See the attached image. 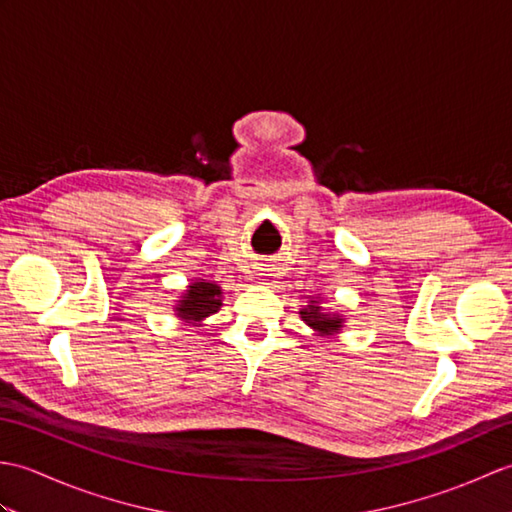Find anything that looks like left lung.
<instances>
[{"instance_id":"left-lung-1","label":"left lung","mask_w":512,"mask_h":512,"mask_svg":"<svg viewBox=\"0 0 512 512\" xmlns=\"http://www.w3.org/2000/svg\"><path fill=\"white\" fill-rule=\"evenodd\" d=\"M303 321H306L310 328H314L321 334H332L336 330H341V319L339 317H330V314H321L317 306H310L301 312Z\"/></svg>"}]
</instances>
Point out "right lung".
<instances>
[{
  "label": "right lung",
  "mask_w": 512,
  "mask_h": 512,
  "mask_svg": "<svg viewBox=\"0 0 512 512\" xmlns=\"http://www.w3.org/2000/svg\"><path fill=\"white\" fill-rule=\"evenodd\" d=\"M222 292L220 286L211 284V281H195V284L189 286L187 295L178 303V314L182 319H191V321H200L209 314L217 312V308L222 306Z\"/></svg>",
  "instance_id": "obj_1"
}]
</instances>
